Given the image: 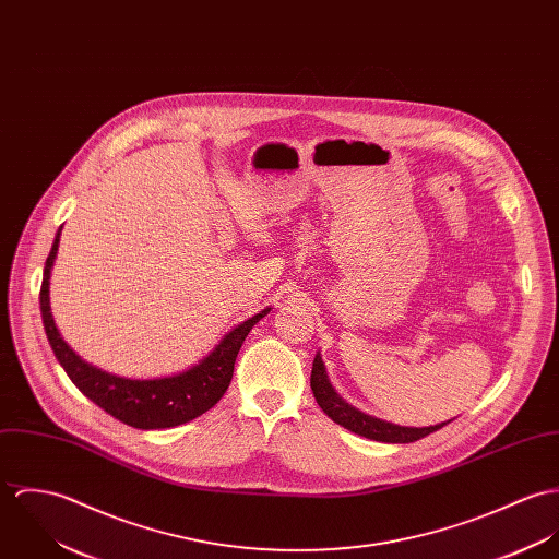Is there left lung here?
<instances>
[{
  "mask_svg": "<svg viewBox=\"0 0 559 559\" xmlns=\"http://www.w3.org/2000/svg\"><path fill=\"white\" fill-rule=\"evenodd\" d=\"M310 388L314 394L317 405L323 409V414L328 418H332L336 425L345 427L352 433L362 435L367 439L374 441H383V443H412L418 441L427 435L439 431L441 427H445L448 423L435 425V427H401V425H392L385 420H379L374 416H369L360 409H356L354 405H349L330 383L325 365L321 360V354L317 352L314 360H312V372H310Z\"/></svg>",
  "mask_w": 559,
  "mask_h": 559,
  "instance_id": "1",
  "label": "left lung"
}]
</instances>
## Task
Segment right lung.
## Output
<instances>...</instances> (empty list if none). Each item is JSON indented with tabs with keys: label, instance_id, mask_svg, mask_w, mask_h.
<instances>
[{
	"label": "right lung",
	"instance_id": "add662e5",
	"mask_svg": "<svg viewBox=\"0 0 559 559\" xmlns=\"http://www.w3.org/2000/svg\"><path fill=\"white\" fill-rule=\"evenodd\" d=\"M62 227L56 234L53 247L45 263L40 287V312L51 349L66 374L72 379V383L100 409H105L128 427L143 431L171 429L190 423L197 416L212 409L231 383L238 352L245 338L249 336L252 325L272 309L267 307L259 310L247 321L231 328L207 356H203L197 365L188 367L187 371L154 379H130L103 371L72 352V347L63 341L51 312V270L60 249Z\"/></svg>",
	"mask_w": 559,
	"mask_h": 559
}]
</instances>
